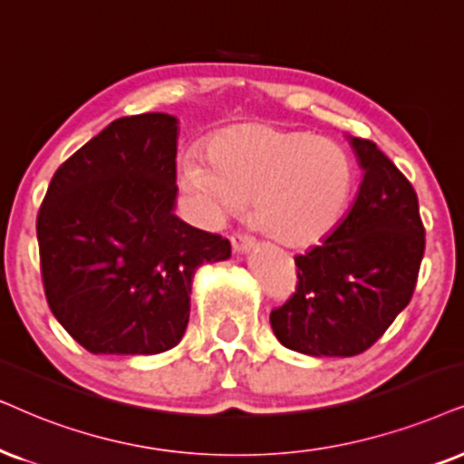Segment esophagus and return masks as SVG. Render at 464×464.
I'll return each instance as SVG.
<instances>
[{
	"label": "esophagus",
	"mask_w": 464,
	"mask_h": 464,
	"mask_svg": "<svg viewBox=\"0 0 464 464\" xmlns=\"http://www.w3.org/2000/svg\"><path fill=\"white\" fill-rule=\"evenodd\" d=\"M231 244H233V248H236L237 252H248L250 248H255V237L252 236H248V233H244V231H236L231 236Z\"/></svg>",
	"instance_id": "34e87169"
}]
</instances>
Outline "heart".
<instances>
[{
    "instance_id": "obj_1",
    "label": "heart",
    "mask_w": 464,
    "mask_h": 464,
    "mask_svg": "<svg viewBox=\"0 0 464 464\" xmlns=\"http://www.w3.org/2000/svg\"><path fill=\"white\" fill-rule=\"evenodd\" d=\"M181 179L216 214L250 201L255 227L293 248L330 236L355 192L353 160L338 143L267 124L222 128L208 140V160L186 158Z\"/></svg>"
}]
</instances>
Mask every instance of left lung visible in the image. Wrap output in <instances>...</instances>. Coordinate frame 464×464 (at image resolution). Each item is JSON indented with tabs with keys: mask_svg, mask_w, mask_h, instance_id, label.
I'll return each mask as SVG.
<instances>
[{
	"mask_svg": "<svg viewBox=\"0 0 464 464\" xmlns=\"http://www.w3.org/2000/svg\"><path fill=\"white\" fill-rule=\"evenodd\" d=\"M363 179L319 246L295 256V293L269 324L286 349L351 357L371 349L407 308L426 237L411 181L372 140L351 137Z\"/></svg>",
	"mask_w": 464,
	"mask_h": 464,
	"instance_id": "left-lung-1",
	"label": "left lung"
}]
</instances>
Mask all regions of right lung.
<instances>
[{
  "mask_svg": "<svg viewBox=\"0 0 464 464\" xmlns=\"http://www.w3.org/2000/svg\"><path fill=\"white\" fill-rule=\"evenodd\" d=\"M178 120L120 117L53 175L36 233L51 313L90 353L173 349L192 276L231 256L227 237L175 216Z\"/></svg>",
  "mask_w": 464,
  "mask_h": 464,
  "instance_id": "1",
  "label": "right lung"
}]
</instances>
